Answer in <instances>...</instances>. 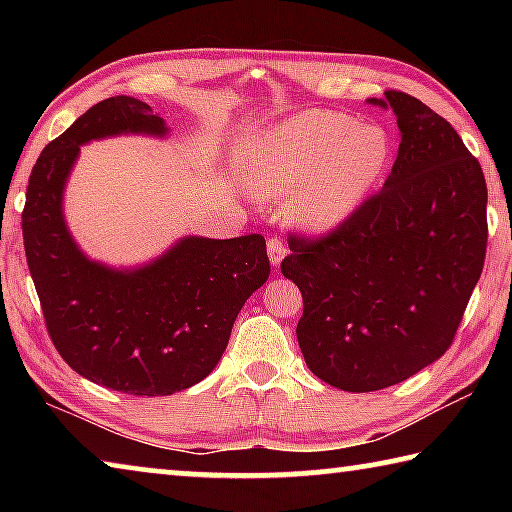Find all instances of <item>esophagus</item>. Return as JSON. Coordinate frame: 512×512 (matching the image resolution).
<instances>
[{
	"label": "esophagus",
	"mask_w": 512,
	"mask_h": 512,
	"mask_svg": "<svg viewBox=\"0 0 512 512\" xmlns=\"http://www.w3.org/2000/svg\"><path fill=\"white\" fill-rule=\"evenodd\" d=\"M268 257H271V264L277 268L280 266V262L284 259V255H287V246H284V241L280 235H271L268 237Z\"/></svg>",
	"instance_id": "34e87169"
}]
</instances>
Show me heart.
<instances>
[{
	"label": "heart",
	"mask_w": 512,
	"mask_h": 512,
	"mask_svg": "<svg viewBox=\"0 0 512 512\" xmlns=\"http://www.w3.org/2000/svg\"><path fill=\"white\" fill-rule=\"evenodd\" d=\"M388 158V135L343 112L314 110L282 121L246 151L253 192L296 198V219L323 230L348 216Z\"/></svg>",
	"instance_id": "obj_1"
}]
</instances>
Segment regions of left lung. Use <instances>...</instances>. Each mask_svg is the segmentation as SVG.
Segmentation results:
<instances>
[{
    "label": "left lung",
    "mask_w": 512,
    "mask_h": 512,
    "mask_svg": "<svg viewBox=\"0 0 512 512\" xmlns=\"http://www.w3.org/2000/svg\"><path fill=\"white\" fill-rule=\"evenodd\" d=\"M402 142L379 192L318 237L291 232L282 275L298 284L296 334L329 386L400 384L454 343L488 246V187L452 124L386 90Z\"/></svg>",
    "instance_id": "obj_1"
}]
</instances>
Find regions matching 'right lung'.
Segmentation results:
<instances>
[{"label":"right lung","mask_w":512,"mask_h":512,"mask_svg":"<svg viewBox=\"0 0 512 512\" xmlns=\"http://www.w3.org/2000/svg\"><path fill=\"white\" fill-rule=\"evenodd\" d=\"M164 131L149 103L99 101L40 153L22 210L24 253L51 343L79 375L128 395H171L210 375L244 302L271 275L262 235L187 237L137 271H112L76 248L60 201L79 146Z\"/></svg>","instance_id":"1"}]
</instances>
